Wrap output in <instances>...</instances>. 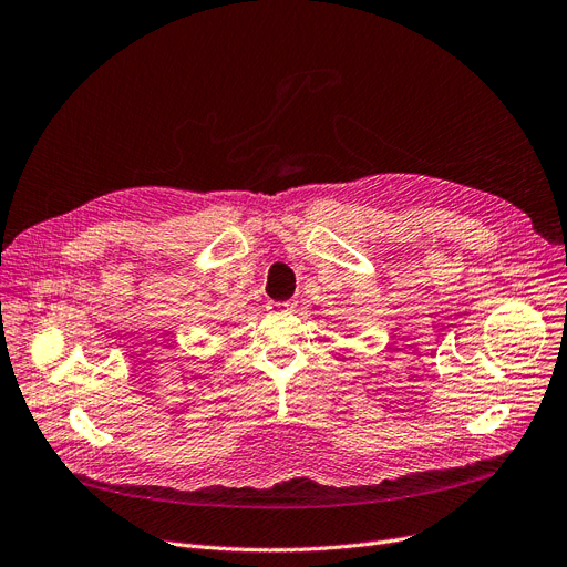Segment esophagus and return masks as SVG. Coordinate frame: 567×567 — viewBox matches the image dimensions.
Segmentation results:
<instances>
[{
	"label": "esophagus",
	"instance_id": "obj_1",
	"mask_svg": "<svg viewBox=\"0 0 567 567\" xmlns=\"http://www.w3.org/2000/svg\"><path fill=\"white\" fill-rule=\"evenodd\" d=\"M267 309L272 313H290L295 311V302H269Z\"/></svg>",
	"mask_w": 567,
	"mask_h": 567
}]
</instances>
